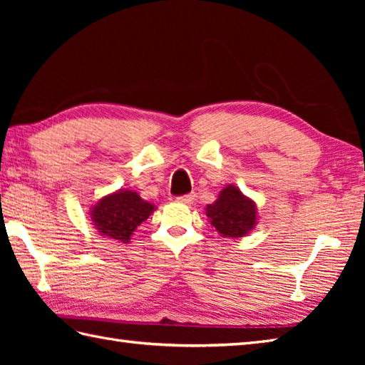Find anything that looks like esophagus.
I'll list each match as a JSON object with an SVG mask.
<instances>
[{"label":"esophagus","mask_w":365,"mask_h":365,"mask_svg":"<svg viewBox=\"0 0 365 365\" xmlns=\"http://www.w3.org/2000/svg\"><path fill=\"white\" fill-rule=\"evenodd\" d=\"M175 200H177V202H180V204H191L192 200H195V192H188V195L178 196Z\"/></svg>","instance_id":"obj_1"}]
</instances>
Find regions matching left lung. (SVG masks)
Wrapping results in <instances>:
<instances>
[{"mask_svg": "<svg viewBox=\"0 0 365 365\" xmlns=\"http://www.w3.org/2000/svg\"><path fill=\"white\" fill-rule=\"evenodd\" d=\"M207 216L222 237H243L255 224V205L237 187H227L215 204L207 207Z\"/></svg>", "mask_w": 365, "mask_h": 365, "instance_id": "8db88e82", "label": "left lung"}]
</instances>
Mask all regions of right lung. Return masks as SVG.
Returning <instances> with one entry per match:
<instances>
[{"instance_id": "right-lung-1", "label": "right lung", "mask_w": 365, "mask_h": 365, "mask_svg": "<svg viewBox=\"0 0 365 365\" xmlns=\"http://www.w3.org/2000/svg\"><path fill=\"white\" fill-rule=\"evenodd\" d=\"M152 212V204L143 200L138 192L125 190L103 197L91 215L102 235L127 243L133 230Z\"/></svg>"}]
</instances>
